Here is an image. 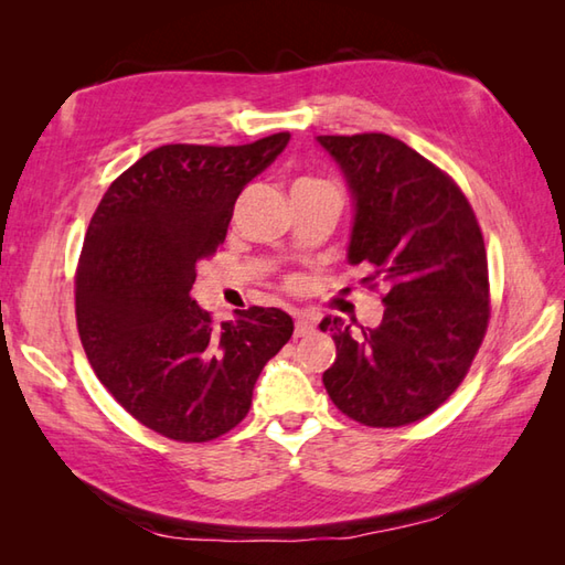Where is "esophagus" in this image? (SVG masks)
<instances>
[{
	"label": "esophagus",
	"mask_w": 565,
	"mask_h": 565,
	"mask_svg": "<svg viewBox=\"0 0 565 565\" xmlns=\"http://www.w3.org/2000/svg\"><path fill=\"white\" fill-rule=\"evenodd\" d=\"M313 330H316V322L310 320L306 313L296 316V330H294L296 338H306V334H310Z\"/></svg>",
	"instance_id": "1"
}]
</instances>
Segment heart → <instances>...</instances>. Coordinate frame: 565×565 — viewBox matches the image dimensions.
<instances>
[{
  "instance_id": "obj_1",
  "label": "heart",
  "mask_w": 565,
  "mask_h": 565,
  "mask_svg": "<svg viewBox=\"0 0 565 565\" xmlns=\"http://www.w3.org/2000/svg\"><path fill=\"white\" fill-rule=\"evenodd\" d=\"M301 182H313V179H301Z\"/></svg>"
}]
</instances>
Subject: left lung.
<instances>
[{"label": "left lung", "instance_id": "8db88e82", "mask_svg": "<svg viewBox=\"0 0 565 565\" xmlns=\"http://www.w3.org/2000/svg\"><path fill=\"white\" fill-rule=\"evenodd\" d=\"M354 201L347 259L386 286L383 320L352 332L326 318L338 356L322 374L340 411L369 427L435 413L459 388L488 318V259L471 203L454 179L386 134L318 136Z\"/></svg>", "mask_w": 565, "mask_h": 565}]
</instances>
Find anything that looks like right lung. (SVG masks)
<instances>
[{
  "instance_id": "1",
  "label": "right lung",
  "mask_w": 565,
  "mask_h": 565,
  "mask_svg": "<svg viewBox=\"0 0 565 565\" xmlns=\"http://www.w3.org/2000/svg\"><path fill=\"white\" fill-rule=\"evenodd\" d=\"M289 134L249 146H162L106 191L75 276L77 330L99 381L138 423L177 441H209L243 423L264 364L294 320L252 306L213 326L191 301L243 189Z\"/></svg>"
}]
</instances>
